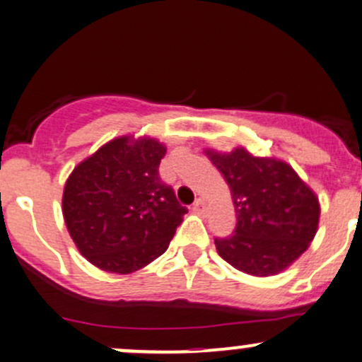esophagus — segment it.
<instances>
[{"mask_svg": "<svg viewBox=\"0 0 362 362\" xmlns=\"http://www.w3.org/2000/svg\"><path fill=\"white\" fill-rule=\"evenodd\" d=\"M192 210L198 211V214H203V211L206 210V203H204V199H202V198L196 199L194 204H192Z\"/></svg>", "mask_w": 362, "mask_h": 362, "instance_id": "34e87169", "label": "esophagus"}]
</instances>
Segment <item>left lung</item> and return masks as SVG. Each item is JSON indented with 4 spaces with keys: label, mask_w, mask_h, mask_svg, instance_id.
<instances>
[{
    "label": "left lung",
    "mask_w": 362,
    "mask_h": 362,
    "mask_svg": "<svg viewBox=\"0 0 362 362\" xmlns=\"http://www.w3.org/2000/svg\"><path fill=\"white\" fill-rule=\"evenodd\" d=\"M206 156L224 175L236 211V228L215 238L218 255L243 273L284 272L308 249L319 228L315 192L284 160L255 158L247 148Z\"/></svg>",
    "instance_id": "1"
}]
</instances>
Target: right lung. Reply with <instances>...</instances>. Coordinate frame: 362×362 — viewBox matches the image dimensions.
Returning a JSON list of instances; mask_svg holds the SVG:
<instances>
[{
    "label": "right lung",
    "mask_w": 362,
    "mask_h": 362,
    "mask_svg": "<svg viewBox=\"0 0 362 362\" xmlns=\"http://www.w3.org/2000/svg\"><path fill=\"white\" fill-rule=\"evenodd\" d=\"M166 147L120 136L68 177L63 215L80 254L100 269L127 275L164 254L187 208L159 177Z\"/></svg>",
    "instance_id": "add662e5"
}]
</instances>
